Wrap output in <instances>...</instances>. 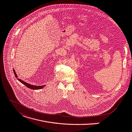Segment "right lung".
I'll use <instances>...</instances> for the list:
<instances>
[{
	"instance_id": "1",
	"label": "right lung",
	"mask_w": 132,
	"mask_h": 132,
	"mask_svg": "<svg viewBox=\"0 0 132 132\" xmlns=\"http://www.w3.org/2000/svg\"><path fill=\"white\" fill-rule=\"evenodd\" d=\"M13 71H14V73L16 76V78H17V75L15 72V70L14 69H13ZM17 79L20 81L21 83H22L23 84H24L26 86H27L28 88H30V89H42L43 87H44L45 86L44 85H43V86H36V85H30L29 84H28L27 82H25L24 81H23L19 78H17Z\"/></svg>"
}]
</instances>
